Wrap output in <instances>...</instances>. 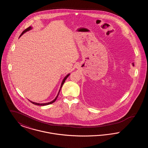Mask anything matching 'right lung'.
I'll list each match as a JSON object with an SVG mask.
<instances>
[{"label":"right lung","mask_w":148,"mask_h":148,"mask_svg":"<svg viewBox=\"0 0 148 148\" xmlns=\"http://www.w3.org/2000/svg\"><path fill=\"white\" fill-rule=\"evenodd\" d=\"M32 29V27H28V28L26 29H25L23 32H22V33H21V35H20V36H21V35H23L24 33H25V32H28L29 30H31ZM19 36V37H20ZM69 75H70V74H68V75H66V76H65V77L64 78L63 80V81H62V84H61V86H60V89H59V91L58 92V95H57V96L56 97V98L54 99L53 101H50V102H49V103H42V104H40V103H35V102H33V101H30L31 103H32L33 104H35V105H36V106H47V105H49L50 104H52V103H53L56 100V99L58 98V95H59V92L60 91V89H61V88H62V87L63 86V85L64 83V82H65V80L67 79V77H68L69 76Z\"/></svg>","instance_id":"obj_1"}]
</instances>
